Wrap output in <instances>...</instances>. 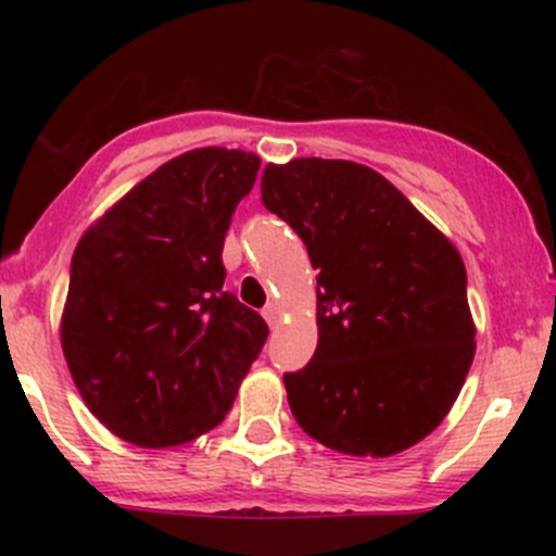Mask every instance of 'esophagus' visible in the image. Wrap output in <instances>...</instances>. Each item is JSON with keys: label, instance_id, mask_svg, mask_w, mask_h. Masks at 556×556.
<instances>
[{"label": "esophagus", "instance_id": "esophagus-1", "mask_svg": "<svg viewBox=\"0 0 556 556\" xmlns=\"http://www.w3.org/2000/svg\"><path fill=\"white\" fill-rule=\"evenodd\" d=\"M264 318H266V324H269V327H277L279 324V308H277V303H269L264 308Z\"/></svg>", "mask_w": 556, "mask_h": 556}]
</instances>
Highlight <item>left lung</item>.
<instances>
[{
  "label": "left lung",
  "mask_w": 556,
  "mask_h": 556,
  "mask_svg": "<svg viewBox=\"0 0 556 556\" xmlns=\"http://www.w3.org/2000/svg\"><path fill=\"white\" fill-rule=\"evenodd\" d=\"M261 201L318 269V344L285 374L308 437L389 457L442 424L476 353L468 274L450 240L379 172L340 159L269 164Z\"/></svg>",
  "instance_id": "1"
}]
</instances>
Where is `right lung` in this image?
<instances>
[{"instance_id": "right-lung-1", "label": "right lung", "mask_w": 556, "mask_h": 556, "mask_svg": "<svg viewBox=\"0 0 556 556\" xmlns=\"http://www.w3.org/2000/svg\"><path fill=\"white\" fill-rule=\"evenodd\" d=\"M261 159L195 149L151 172L83 235L62 350L88 410L138 446L219 426L269 327L225 287L222 248Z\"/></svg>"}]
</instances>
